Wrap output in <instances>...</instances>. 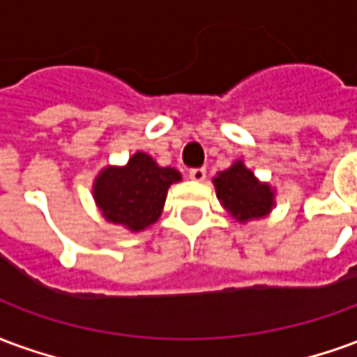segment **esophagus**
Returning a JSON list of instances; mask_svg holds the SVG:
<instances>
[{"mask_svg":"<svg viewBox=\"0 0 357 357\" xmlns=\"http://www.w3.org/2000/svg\"><path fill=\"white\" fill-rule=\"evenodd\" d=\"M189 178L193 181H204L206 179V170L204 168H195V170L189 172Z\"/></svg>","mask_w":357,"mask_h":357,"instance_id":"obj_1","label":"esophagus"}]
</instances>
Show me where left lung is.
I'll return each instance as SVG.
<instances>
[{
    "mask_svg": "<svg viewBox=\"0 0 357 357\" xmlns=\"http://www.w3.org/2000/svg\"><path fill=\"white\" fill-rule=\"evenodd\" d=\"M216 197L225 212L239 224L269 216L275 206V189L268 181H260L255 172L247 168L243 160L235 162L224 172H218L212 179Z\"/></svg>",
    "mask_w": 357,
    "mask_h": 357,
    "instance_id": "left-lung-1",
    "label": "left lung"
}]
</instances>
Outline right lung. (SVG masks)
<instances>
[{
    "mask_svg": "<svg viewBox=\"0 0 357 357\" xmlns=\"http://www.w3.org/2000/svg\"><path fill=\"white\" fill-rule=\"evenodd\" d=\"M181 181V174L170 166H158L143 151L130 156L122 166H105L93 179V201L109 224L130 233L147 229L160 218L172 183Z\"/></svg>",
    "mask_w": 357,
    "mask_h": 357,
    "instance_id": "obj_1",
    "label": "right lung"
}]
</instances>
